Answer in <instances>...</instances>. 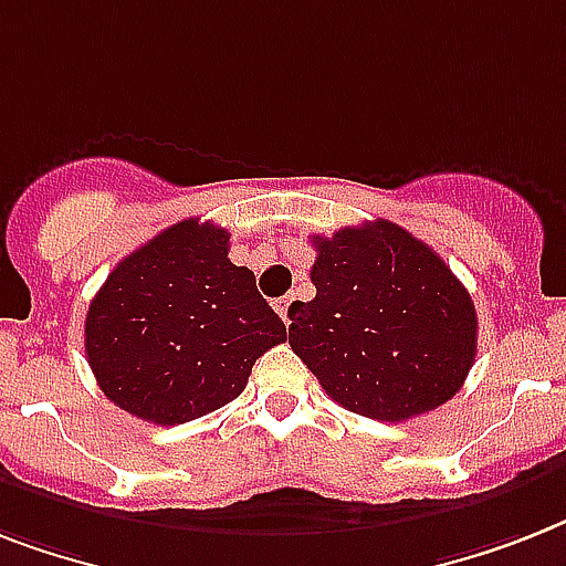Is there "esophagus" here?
<instances>
[{
	"label": "esophagus",
	"mask_w": 566,
	"mask_h": 566,
	"mask_svg": "<svg viewBox=\"0 0 566 566\" xmlns=\"http://www.w3.org/2000/svg\"><path fill=\"white\" fill-rule=\"evenodd\" d=\"M293 302H296V296H284V300L275 302V311H279V317L284 319V326H291V319H293Z\"/></svg>",
	"instance_id": "1"
}]
</instances>
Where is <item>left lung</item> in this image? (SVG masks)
Listing matches in <instances>:
<instances>
[{"label":"left lung","mask_w":566,"mask_h":566,"mask_svg":"<svg viewBox=\"0 0 566 566\" xmlns=\"http://www.w3.org/2000/svg\"><path fill=\"white\" fill-rule=\"evenodd\" d=\"M317 296L293 305L287 344L337 405L381 422L434 411L475 361L467 287L422 240L376 220L314 238Z\"/></svg>","instance_id":"obj_1"}]
</instances>
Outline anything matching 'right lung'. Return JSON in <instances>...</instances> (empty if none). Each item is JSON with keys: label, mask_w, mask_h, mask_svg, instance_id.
<instances>
[{"label": "right lung", "mask_w": 566, "mask_h": 566, "mask_svg": "<svg viewBox=\"0 0 566 566\" xmlns=\"http://www.w3.org/2000/svg\"><path fill=\"white\" fill-rule=\"evenodd\" d=\"M284 340L252 270L229 261V231L199 220L176 222L123 258L84 319L102 394L158 426L231 402L255 358Z\"/></svg>", "instance_id": "add662e5"}]
</instances>
